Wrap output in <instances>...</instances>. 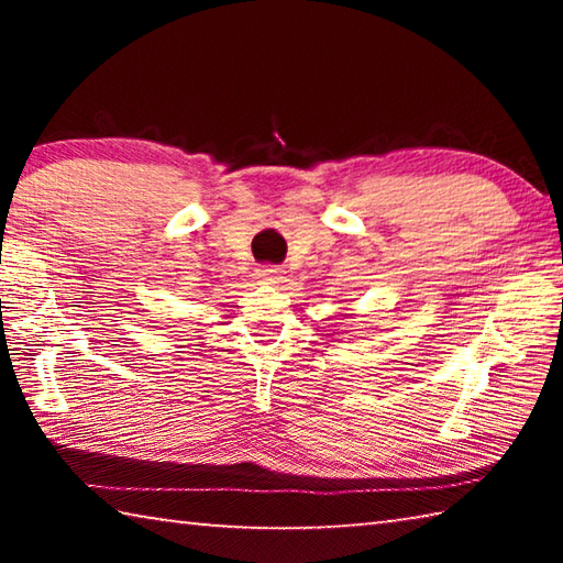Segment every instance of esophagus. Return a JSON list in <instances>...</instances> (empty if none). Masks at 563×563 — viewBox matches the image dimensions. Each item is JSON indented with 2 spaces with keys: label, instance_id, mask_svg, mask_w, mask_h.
I'll return each mask as SVG.
<instances>
[{
  "label": "esophagus",
  "instance_id": "1",
  "mask_svg": "<svg viewBox=\"0 0 563 563\" xmlns=\"http://www.w3.org/2000/svg\"><path fill=\"white\" fill-rule=\"evenodd\" d=\"M255 278H258L261 283H280L283 280V271L280 268H273V265H265V268H258L255 271Z\"/></svg>",
  "mask_w": 563,
  "mask_h": 563
}]
</instances>
